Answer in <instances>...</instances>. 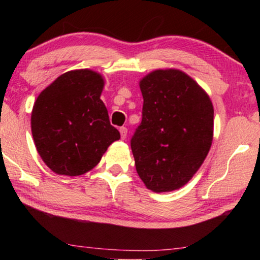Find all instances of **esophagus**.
Returning <instances> with one entry per match:
<instances>
[{
	"mask_svg": "<svg viewBox=\"0 0 260 260\" xmlns=\"http://www.w3.org/2000/svg\"><path fill=\"white\" fill-rule=\"evenodd\" d=\"M119 133H120V136H122V140H125L126 135H127V129H126V127L125 126L119 127Z\"/></svg>",
	"mask_w": 260,
	"mask_h": 260,
	"instance_id": "obj_1",
	"label": "esophagus"
}]
</instances>
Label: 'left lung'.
I'll list each match as a JSON object with an SVG mask.
<instances>
[{"label":"left lung","mask_w":260,"mask_h":260,"mask_svg":"<svg viewBox=\"0 0 260 260\" xmlns=\"http://www.w3.org/2000/svg\"><path fill=\"white\" fill-rule=\"evenodd\" d=\"M140 87L142 122L130 141L136 170L152 191L179 189L198 172L212 145V102L179 70L154 71Z\"/></svg>","instance_id":"left-lung-1"}]
</instances>
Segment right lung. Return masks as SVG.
<instances>
[{"label": "right lung", "instance_id": "right-lung-1", "mask_svg": "<svg viewBox=\"0 0 260 260\" xmlns=\"http://www.w3.org/2000/svg\"><path fill=\"white\" fill-rule=\"evenodd\" d=\"M104 80L90 70L70 71L39 94L31 111V134L39 155L59 175L91 170L119 131L110 124L101 94Z\"/></svg>", "mask_w": 260, "mask_h": 260}]
</instances>
